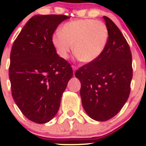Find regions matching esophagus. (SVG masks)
<instances>
[{"instance_id":"34e87169","label":"esophagus","mask_w":146,"mask_h":146,"mask_svg":"<svg viewBox=\"0 0 146 146\" xmlns=\"http://www.w3.org/2000/svg\"><path fill=\"white\" fill-rule=\"evenodd\" d=\"M72 68H73V75L75 76V73H76V69H77V68L74 66H72Z\"/></svg>"}]
</instances>
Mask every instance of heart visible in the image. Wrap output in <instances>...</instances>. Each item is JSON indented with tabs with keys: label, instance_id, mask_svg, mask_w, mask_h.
I'll list each match as a JSON object with an SVG mask.
<instances>
[{
	"label": "heart",
	"instance_id": "heart-1",
	"mask_svg": "<svg viewBox=\"0 0 146 146\" xmlns=\"http://www.w3.org/2000/svg\"><path fill=\"white\" fill-rule=\"evenodd\" d=\"M108 40L107 26L93 19L68 22L51 37L57 54L61 58L66 59L73 47L74 54L84 64L98 59L105 50Z\"/></svg>",
	"mask_w": 146,
	"mask_h": 146
}]
</instances>
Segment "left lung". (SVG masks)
I'll list each match as a JSON object with an SVG mask.
<instances>
[{"mask_svg": "<svg viewBox=\"0 0 146 146\" xmlns=\"http://www.w3.org/2000/svg\"><path fill=\"white\" fill-rule=\"evenodd\" d=\"M103 18L109 30L105 50L75 74L81 83L82 107L98 121L109 120L120 111L129 98L133 76L132 56L126 39L112 20Z\"/></svg>", "mask_w": 146, "mask_h": 146, "instance_id": "obj_1", "label": "left lung"}]
</instances>
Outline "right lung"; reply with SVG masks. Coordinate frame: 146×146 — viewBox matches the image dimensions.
Returning <instances> with one entry per match:
<instances>
[{
    "label": "right lung",
    "instance_id": "obj_1",
    "mask_svg": "<svg viewBox=\"0 0 146 146\" xmlns=\"http://www.w3.org/2000/svg\"><path fill=\"white\" fill-rule=\"evenodd\" d=\"M69 17L36 15L15 40L9 78L13 100L28 119L45 123L55 117L73 70L58 56L51 42L54 31Z\"/></svg>",
    "mask_w": 146,
    "mask_h": 146
}]
</instances>
